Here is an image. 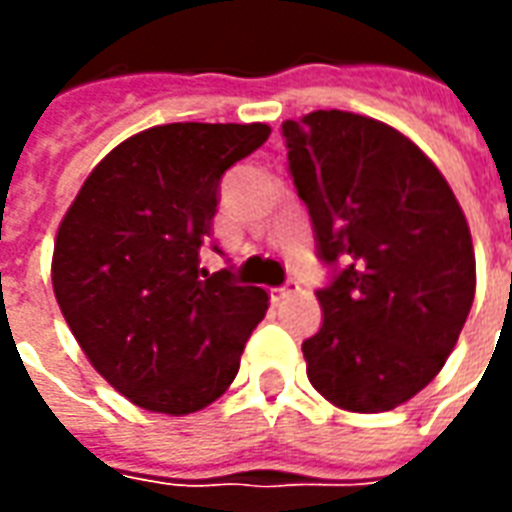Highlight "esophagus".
Returning a JSON list of instances; mask_svg holds the SVG:
<instances>
[{
  "label": "esophagus",
  "instance_id": "34e87169",
  "mask_svg": "<svg viewBox=\"0 0 512 512\" xmlns=\"http://www.w3.org/2000/svg\"><path fill=\"white\" fill-rule=\"evenodd\" d=\"M296 293H299V282H293V279H290V282H285V285H279V288H271V301H285V299H290V296H296Z\"/></svg>",
  "mask_w": 512,
  "mask_h": 512
}]
</instances>
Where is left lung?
I'll list each match as a JSON object with an SVG mask.
<instances>
[{"label":"left lung","mask_w":512,"mask_h":512,"mask_svg":"<svg viewBox=\"0 0 512 512\" xmlns=\"http://www.w3.org/2000/svg\"><path fill=\"white\" fill-rule=\"evenodd\" d=\"M293 186L332 282L301 351L310 384L359 414L392 411L436 378L474 301L472 233L436 164L373 117L285 120Z\"/></svg>","instance_id":"left-lung-1"}]
</instances>
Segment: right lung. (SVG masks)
<instances>
[{
	"label": "right lung",
	"mask_w": 512,
	"mask_h": 512,
	"mask_svg": "<svg viewBox=\"0 0 512 512\" xmlns=\"http://www.w3.org/2000/svg\"><path fill=\"white\" fill-rule=\"evenodd\" d=\"M266 123H169L134 134L87 175L54 241L51 282L76 343L134 406L194 414L233 384L268 293L208 274L219 183Z\"/></svg>",
	"instance_id": "add662e5"
}]
</instances>
